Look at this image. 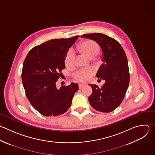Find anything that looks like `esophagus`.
I'll use <instances>...</instances> for the list:
<instances>
[{
  "mask_svg": "<svg viewBox=\"0 0 155 155\" xmlns=\"http://www.w3.org/2000/svg\"><path fill=\"white\" fill-rule=\"evenodd\" d=\"M84 86H85V85H84V84H79V85H78V87H79V89H82V88L84 87Z\"/></svg>",
  "mask_w": 155,
  "mask_h": 155,
  "instance_id": "34e87169",
  "label": "esophagus"
}]
</instances>
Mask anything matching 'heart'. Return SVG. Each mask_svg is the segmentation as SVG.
Masks as SVG:
<instances>
[{
  "mask_svg": "<svg viewBox=\"0 0 155 155\" xmlns=\"http://www.w3.org/2000/svg\"><path fill=\"white\" fill-rule=\"evenodd\" d=\"M80 50L90 58H94L97 55L99 51L98 44L94 41L87 40L81 43L79 47ZM75 54L74 51L69 50L65 57L64 63L67 67H72L74 64ZM94 72L91 68H83L78 70L74 74V78L80 82H86L89 80Z\"/></svg>",
  "mask_w": 155,
  "mask_h": 155,
  "instance_id": "b5f03b06",
  "label": "heart"
}]
</instances>
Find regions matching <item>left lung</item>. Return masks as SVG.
<instances>
[{
    "label": "left lung",
    "instance_id": "obj_1",
    "mask_svg": "<svg viewBox=\"0 0 155 155\" xmlns=\"http://www.w3.org/2000/svg\"><path fill=\"white\" fill-rule=\"evenodd\" d=\"M81 37L95 41L103 51V64L96 77L105 83L101 88L89 84L92 94L88 97L89 101L98 111L111 112L121 104L129 85L130 74L125 51L116 40L104 34H85Z\"/></svg>",
    "mask_w": 155,
    "mask_h": 155
}]
</instances>
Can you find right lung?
Returning a JSON list of instances; mask_svg holds the SVG:
<instances>
[{
    "label": "right lung",
    "instance_id": "obj_1",
    "mask_svg": "<svg viewBox=\"0 0 155 155\" xmlns=\"http://www.w3.org/2000/svg\"><path fill=\"white\" fill-rule=\"evenodd\" d=\"M78 36L55 39L33 47L27 54L22 68V80L27 97L33 107L45 116H58L70 108L78 85L57 87L56 82L65 69L64 59Z\"/></svg>",
    "mask_w": 155,
    "mask_h": 155
}]
</instances>
